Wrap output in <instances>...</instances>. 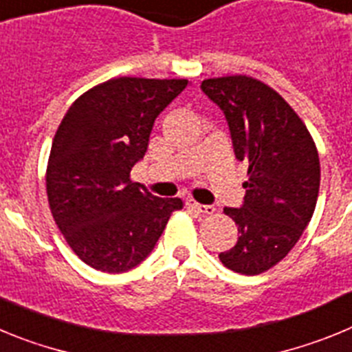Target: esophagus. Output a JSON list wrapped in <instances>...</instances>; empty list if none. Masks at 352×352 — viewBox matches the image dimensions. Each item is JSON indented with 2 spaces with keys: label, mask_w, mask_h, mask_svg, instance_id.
<instances>
[{
  "label": "esophagus",
  "mask_w": 352,
  "mask_h": 352,
  "mask_svg": "<svg viewBox=\"0 0 352 352\" xmlns=\"http://www.w3.org/2000/svg\"><path fill=\"white\" fill-rule=\"evenodd\" d=\"M186 206L192 208V210H195L197 213H203V214H213L214 213L213 206H208V204H201V203H197V201H194V199H186Z\"/></svg>",
  "instance_id": "esophagus-1"
}]
</instances>
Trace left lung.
<instances>
[{"label": "left lung", "instance_id": "8db88e82", "mask_svg": "<svg viewBox=\"0 0 352 352\" xmlns=\"http://www.w3.org/2000/svg\"><path fill=\"white\" fill-rule=\"evenodd\" d=\"M201 88L226 114L236 158L248 164L243 206L223 208L238 241L219 257L232 272L259 275L287 256L312 219L319 153L296 111L263 80L213 77Z\"/></svg>", "mask_w": 352, "mask_h": 352}]
</instances>
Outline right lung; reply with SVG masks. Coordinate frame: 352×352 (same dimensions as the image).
Instances as JSON below:
<instances>
[{
	"label": "right lung",
	"instance_id": "right-lung-1",
	"mask_svg": "<svg viewBox=\"0 0 352 352\" xmlns=\"http://www.w3.org/2000/svg\"><path fill=\"white\" fill-rule=\"evenodd\" d=\"M186 79L114 77L77 98L52 139L45 190L56 226L82 263L105 273L132 270L153 250L178 197H155L132 182L155 118Z\"/></svg>",
	"mask_w": 352,
	"mask_h": 352
}]
</instances>
